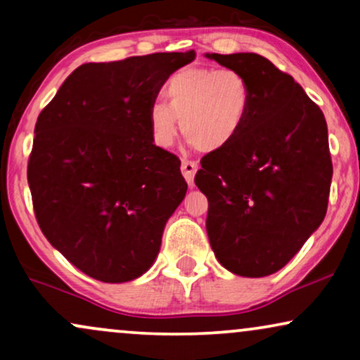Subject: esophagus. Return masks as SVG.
<instances>
[{"instance_id":"obj_1","label":"esophagus","mask_w":360,"mask_h":360,"mask_svg":"<svg viewBox=\"0 0 360 360\" xmlns=\"http://www.w3.org/2000/svg\"><path fill=\"white\" fill-rule=\"evenodd\" d=\"M181 171H183V176H184V179L188 181V184L193 186L194 174H196V171H198V162H194V160H189V159H183Z\"/></svg>"}]
</instances>
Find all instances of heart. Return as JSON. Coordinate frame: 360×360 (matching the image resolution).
Instances as JSON below:
<instances>
[{"mask_svg":"<svg viewBox=\"0 0 360 360\" xmlns=\"http://www.w3.org/2000/svg\"><path fill=\"white\" fill-rule=\"evenodd\" d=\"M166 103L148 108V125L157 146L171 147L183 128L184 137L201 150H218L240 135L249 118L252 86L233 68H188L166 82Z\"/></svg>","mask_w":360,"mask_h":360,"instance_id":"b5f03b06","label":"heart"}]
</instances>
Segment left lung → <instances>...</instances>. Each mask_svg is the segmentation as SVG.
Masks as SVG:
<instances>
[{"label": "left lung", "instance_id": "left-lung-1", "mask_svg": "<svg viewBox=\"0 0 360 360\" xmlns=\"http://www.w3.org/2000/svg\"><path fill=\"white\" fill-rule=\"evenodd\" d=\"M247 77L254 100L240 135L201 159L206 232L218 262L243 278L274 274L323 221L332 157L323 111L259 53H206Z\"/></svg>", "mask_w": 360, "mask_h": 360}]
</instances>
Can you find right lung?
<instances>
[{
  "label": "right lung",
  "mask_w": 360,
  "mask_h": 360,
  "mask_svg": "<svg viewBox=\"0 0 360 360\" xmlns=\"http://www.w3.org/2000/svg\"><path fill=\"white\" fill-rule=\"evenodd\" d=\"M194 56L82 64L39 115L27 169L35 218L52 247L89 278L137 279L159 254L188 183L179 157L154 143L148 108Z\"/></svg>",
  "instance_id": "add662e5"
}]
</instances>
